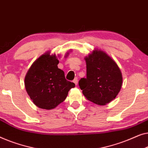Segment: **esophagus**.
I'll list each match as a JSON object with an SVG mask.
<instances>
[{
  "label": "esophagus",
  "mask_w": 148,
  "mask_h": 148,
  "mask_svg": "<svg viewBox=\"0 0 148 148\" xmlns=\"http://www.w3.org/2000/svg\"><path fill=\"white\" fill-rule=\"evenodd\" d=\"M73 82H74V84H76V85L78 84V78H75L74 79Z\"/></svg>",
  "instance_id": "1"
}]
</instances>
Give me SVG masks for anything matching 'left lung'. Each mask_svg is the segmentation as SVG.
Returning a JSON list of instances; mask_svg holds the SVG:
<instances>
[{
  "mask_svg": "<svg viewBox=\"0 0 148 148\" xmlns=\"http://www.w3.org/2000/svg\"><path fill=\"white\" fill-rule=\"evenodd\" d=\"M86 77L78 85L88 101L105 105L115 99L122 86V74L118 66L107 53L95 50L88 57Z\"/></svg>",
  "mask_w": 148,
  "mask_h": 148,
  "instance_id": "left-lung-1",
  "label": "left lung"
}]
</instances>
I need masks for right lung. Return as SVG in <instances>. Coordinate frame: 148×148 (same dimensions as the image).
I'll return each mask as SVG.
<instances>
[{
    "label": "right lung",
    "instance_id": "right-lung-1",
    "mask_svg": "<svg viewBox=\"0 0 148 148\" xmlns=\"http://www.w3.org/2000/svg\"><path fill=\"white\" fill-rule=\"evenodd\" d=\"M56 55L45 53L35 60L25 78V86L37 107L50 110L62 103L75 84L67 80L63 70L58 68Z\"/></svg>",
    "mask_w": 148,
    "mask_h": 148
}]
</instances>
